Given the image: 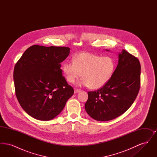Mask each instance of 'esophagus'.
<instances>
[{
  "mask_svg": "<svg viewBox=\"0 0 157 157\" xmlns=\"http://www.w3.org/2000/svg\"><path fill=\"white\" fill-rule=\"evenodd\" d=\"M79 92H81V90H78V89H75L74 90V93L75 94H77V93H79Z\"/></svg>",
  "mask_w": 157,
  "mask_h": 157,
  "instance_id": "obj_1",
  "label": "esophagus"
}]
</instances>
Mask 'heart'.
Returning <instances> with one entry per match:
<instances>
[{
    "mask_svg": "<svg viewBox=\"0 0 157 157\" xmlns=\"http://www.w3.org/2000/svg\"><path fill=\"white\" fill-rule=\"evenodd\" d=\"M115 62L111 56H101L90 53H80L72 62H65L62 71L67 82L73 83L81 76L80 85L97 90L103 87L111 78Z\"/></svg>",
    "mask_w": 157,
    "mask_h": 157,
    "instance_id": "b5f03b06",
    "label": "heart"
}]
</instances>
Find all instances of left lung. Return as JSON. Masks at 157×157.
Segmentation results:
<instances>
[{
	"label": "left lung",
	"instance_id": "1",
	"mask_svg": "<svg viewBox=\"0 0 157 157\" xmlns=\"http://www.w3.org/2000/svg\"><path fill=\"white\" fill-rule=\"evenodd\" d=\"M118 59L108 82L97 91L88 92L85 109L94 120L107 121L118 117L129 108L138 95L141 75L139 60L124 49L118 53Z\"/></svg>",
	"mask_w": 157,
	"mask_h": 157
}]
</instances>
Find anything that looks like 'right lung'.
I'll list each match as a JSON object with an SVG mask.
<instances>
[{
  "instance_id": "right-lung-1",
  "label": "right lung",
  "mask_w": 157,
  "mask_h": 157,
  "mask_svg": "<svg viewBox=\"0 0 157 157\" xmlns=\"http://www.w3.org/2000/svg\"><path fill=\"white\" fill-rule=\"evenodd\" d=\"M70 50L67 47L33 45L15 65L16 96L23 109L33 118L53 120L73 95L74 90L60 69Z\"/></svg>"
}]
</instances>
